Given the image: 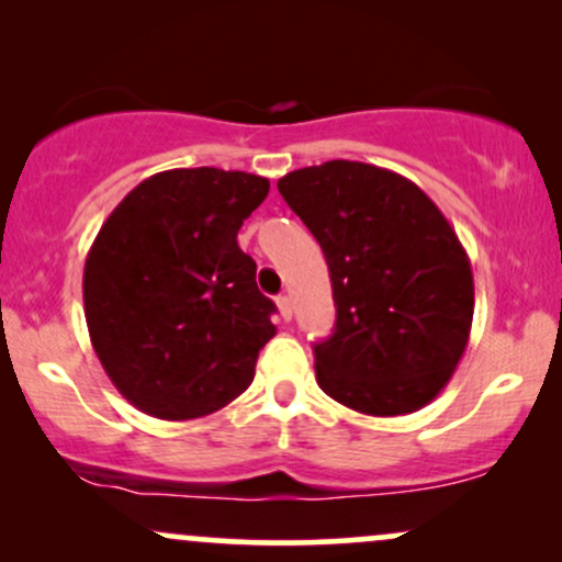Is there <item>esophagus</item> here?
I'll return each mask as SVG.
<instances>
[{
  "label": "esophagus",
  "instance_id": "1",
  "mask_svg": "<svg viewBox=\"0 0 562 562\" xmlns=\"http://www.w3.org/2000/svg\"><path fill=\"white\" fill-rule=\"evenodd\" d=\"M277 308H280L282 319H285V322L293 319V303H290L288 295H280V299H277Z\"/></svg>",
  "mask_w": 562,
  "mask_h": 562
}]
</instances>
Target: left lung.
I'll return each instance as SVG.
<instances>
[{
    "mask_svg": "<svg viewBox=\"0 0 562 562\" xmlns=\"http://www.w3.org/2000/svg\"><path fill=\"white\" fill-rule=\"evenodd\" d=\"M277 190L330 269L335 327L314 344L319 389L375 417L434 402L473 325V272L447 216L402 173L359 160L290 171Z\"/></svg>",
    "mask_w": 562,
    "mask_h": 562,
    "instance_id": "1",
    "label": "left lung"
}]
</instances>
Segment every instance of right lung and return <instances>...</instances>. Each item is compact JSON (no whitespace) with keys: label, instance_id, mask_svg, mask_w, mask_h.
Listing matches in <instances>:
<instances>
[{"label":"right lung","instance_id":"add662e5","mask_svg":"<svg viewBox=\"0 0 562 562\" xmlns=\"http://www.w3.org/2000/svg\"><path fill=\"white\" fill-rule=\"evenodd\" d=\"M269 179L211 166L153 173L115 205L83 263L94 353L126 402L195 420L248 389L274 303L237 232Z\"/></svg>","mask_w":562,"mask_h":562}]
</instances>
